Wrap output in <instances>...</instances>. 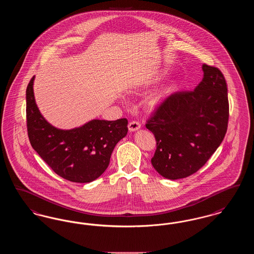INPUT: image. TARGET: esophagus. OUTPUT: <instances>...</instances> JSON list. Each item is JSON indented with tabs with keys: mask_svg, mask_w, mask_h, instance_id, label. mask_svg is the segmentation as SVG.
Here are the masks:
<instances>
[{
	"mask_svg": "<svg viewBox=\"0 0 254 254\" xmlns=\"http://www.w3.org/2000/svg\"><path fill=\"white\" fill-rule=\"evenodd\" d=\"M140 127H141V124H140L139 121L134 120V121L129 122V124H128L129 131H135V130L139 129Z\"/></svg>",
	"mask_w": 254,
	"mask_h": 254,
	"instance_id": "esophagus-1",
	"label": "esophagus"
}]
</instances>
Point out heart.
Wrapping results in <instances>:
<instances>
[{
	"label": "heart",
	"mask_w": 254,
	"mask_h": 254,
	"mask_svg": "<svg viewBox=\"0 0 254 254\" xmlns=\"http://www.w3.org/2000/svg\"><path fill=\"white\" fill-rule=\"evenodd\" d=\"M164 77H165V74H164V73H161V74H159V75H157V76L153 79V81H154V82H157V81L162 80Z\"/></svg>",
	"instance_id": "obj_1"
}]
</instances>
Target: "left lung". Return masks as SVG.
Wrapping results in <instances>:
<instances>
[{"instance_id": "1", "label": "left lung", "mask_w": 254, "mask_h": 254, "mask_svg": "<svg viewBox=\"0 0 254 254\" xmlns=\"http://www.w3.org/2000/svg\"><path fill=\"white\" fill-rule=\"evenodd\" d=\"M204 78L194 90L167 97L146 120L156 150L151 164L170 180L201 169L222 143L228 129V87L222 71L203 64Z\"/></svg>"}]
</instances>
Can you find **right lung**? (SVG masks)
<instances>
[{
	"mask_svg": "<svg viewBox=\"0 0 254 254\" xmlns=\"http://www.w3.org/2000/svg\"><path fill=\"white\" fill-rule=\"evenodd\" d=\"M34 76L26 87L29 142L51 169L67 181L89 183L108 169L116 144L127 133V119L92 120L70 130L54 127L40 113L33 93Z\"/></svg>",
	"mask_w": 254,
	"mask_h": 254,
	"instance_id": "1",
	"label": "right lung"
}]
</instances>
